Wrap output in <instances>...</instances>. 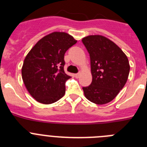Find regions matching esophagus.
Here are the masks:
<instances>
[{
    "label": "esophagus",
    "instance_id": "34e87169",
    "mask_svg": "<svg viewBox=\"0 0 147 147\" xmlns=\"http://www.w3.org/2000/svg\"><path fill=\"white\" fill-rule=\"evenodd\" d=\"M80 75H81V74H80V73H78V74H75V77H76V79H78V78H79L80 76Z\"/></svg>",
    "mask_w": 147,
    "mask_h": 147
}]
</instances>
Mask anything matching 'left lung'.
I'll return each mask as SVG.
<instances>
[{
	"label": "left lung",
	"mask_w": 147,
	"mask_h": 147,
	"mask_svg": "<svg viewBox=\"0 0 147 147\" xmlns=\"http://www.w3.org/2000/svg\"><path fill=\"white\" fill-rule=\"evenodd\" d=\"M90 54L92 82L83 87L85 96L93 103L111 102L124 88L129 64L126 54L113 41L102 35H90L82 40Z\"/></svg>",
	"instance_id": "1"
}]
</instances>
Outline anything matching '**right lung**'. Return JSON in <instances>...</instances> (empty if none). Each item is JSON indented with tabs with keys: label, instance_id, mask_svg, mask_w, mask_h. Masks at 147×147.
Instances as JSON below:
<instances>
[{
	"label": "right lung",
	"instance_id": "1",
	"mask_svg": "<svg viewBox=\"0 0 147 147\" xmlns=\"http://www.w3.org/2000/svg\"><path fill=\"white\" fill-rule=\"evenodd\" d=\"M77 40L65 32H55L40 39L26 57L22 78L28 93L40 103L49 105L65 93L71 76L64 71V55Z\"/></svg>",
	"mask_w": 147,
	"mask_h": 147
}]
</instances>
